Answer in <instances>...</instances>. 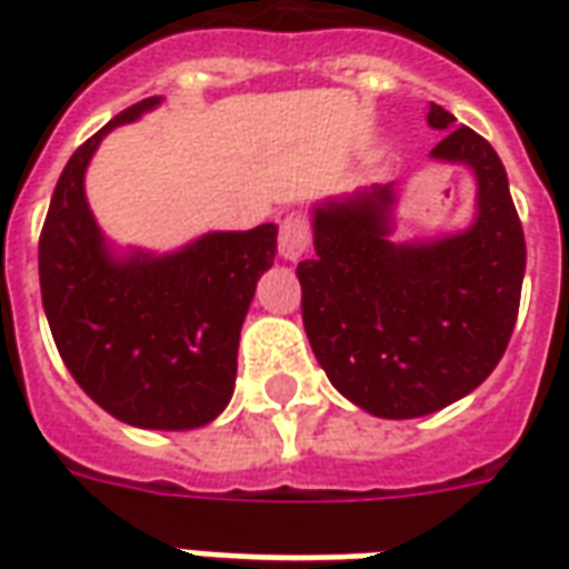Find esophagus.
<instances>
[{"instance_id":"esophagus-1","label":"esophagus","mask_w":569,"mask_h":569,"mask_svg":"<svg viewBox=\"0 0 569 569\" xmlns=\"http://www.w3.org/2000/svg\"><path fill=\"white\" fill-rule=\"evenodd\" d=\"M277 249L286 261H298L310 249V224L305 216H289L280 224L277 234Z\"/></svg>"}]
</instances>
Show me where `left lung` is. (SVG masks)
I'll return each instance as SVG.
<instances>
[{
	"mask_svg": "<svg viewBox=\"0 0 569 569\" xmlns=\"http://www.w3.org/2000/svg\"><path fill=\"white\" fill-rule=\"evenodd\" d=\"M427 121L445 130L429 154L476 173L472 228L393 243V186H375L313 210L317 256L296 271L313 357L375 418H423L472 393L506 353L521 301L525 231L500 154L441 106Z\"/></svg>",
	"mask_w": 569,
	"mask_h": 569,
	"instance_id": "obj_1",
	"label": "left lung"
}]
</instances>
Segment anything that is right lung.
Returning <instances> with one entry per match:
<instances>
[{
	"mask_svg": "<svg viewBox=\"0 0 569 569\" xmlns=\"http://www.w3.org/2000/svg\"><path fill=\"white\" fill-rule=\"evenodd\" d=\"M158 97L130 106L81 142L57 179L39 237V283L54 345L84 393L140 429H194L234 393L237 345L277 224L212 231L170 256L116 259L84 198L100 140Z\"/></svg>",
	"mask_w": 569,
	"mask_h": 569,
	"instance_id": "add662e5",
	"label": "right lung"
}]
</instances>
